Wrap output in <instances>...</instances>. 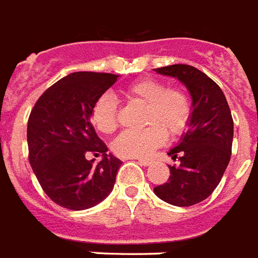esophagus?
I'll list each match as a JSON object with an SVG mask.
<instances>
[{"mask_svg":"<svg viewBox=\"0 0 258 258\" xmlns=\"http://www.w3.org/2000/svg\"><path fill=\"white\" fill-rule=\"evenodd\" d=\"M137 162L140 163L142 166H150V165H151V161H150V159H144V158H139Z\"/></svg>","mask_w":258,"mask_h":258,"instance_id":"esophagus-1","label":"esophagus"}]
</instances>
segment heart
<instances>
[{
	"instance_id": "b5f03b06",
	"label": "heart",
	"mask_w": 258,
	"mask_h": 258,
	"mask_svg": "<svg viewBox=\"0 0 258 258\" xmlns=\"http://www.w3.org/2000/svg\"><path fill=\"white\" fill-rule=\"evenodd\" d=\"M127 97L147 107L144 115L146 129L123 132L112 143L116 155L123 158L146 157L166 142L170 136H180L187 131L192 115L189 97L183 90L169 88L158 80H140L126 88ZM93 126L104 135H110L118 126V104L111 93L101 95L90 111Z\"/></svg>"
}]
</instances>
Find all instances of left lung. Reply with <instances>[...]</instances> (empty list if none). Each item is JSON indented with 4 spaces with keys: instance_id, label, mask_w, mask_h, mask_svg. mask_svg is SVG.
<instances>
[{
    "instance_id": "1",
    "label": "left lung",
    "mask_w": 258,
    "mask_h": 258,
    "mask_svg": "<svg viewBox=\"0 0 258 258\" xmlns=\"http://www.w3.org/2000/svg\"><path fill=\"white\" fill-rule=\"evenodd\" d=\"M155 71L176 78L188 89L192 115L187 133L168 152L180 163L169 166V181L154 192L174 206H192L213 192L228 166L234 139L231 110L220 86L192 66L173 64Z\"/></svg>"
}]
</instances>
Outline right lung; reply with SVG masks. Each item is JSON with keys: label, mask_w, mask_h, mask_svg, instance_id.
Here are the masks:
<instances>
[{"label": "right lung", "mask_w": 258, "mask_h": 258, "mask_svg": "<svg viewBox=\"0 0 258 258\" xmlns=\"http://www.w3.org/2000/svg\"><path fill=\"white\" fill-rule=\"evenodd\" d=\"M119 75L80 71L41 95L27 123L29 161L45 194L70 210L100 204L114 188L122 162L96 135L90 122L95 101ZM101 155L102 161L86 158Z\"/></svg>", "instance_id": "add662e5"}]
</instances>
